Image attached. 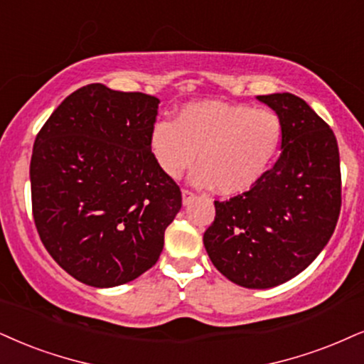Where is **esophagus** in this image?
I'll use <instances>...</instances> for the list:
<instances>
[{
	"label": "esophagus",
	"instance_id": "esophagus-1",
	"mask_svg": "<svg viewBox=\"0 0 364 364\" xmlns=\"http://www.w3.org/2000/svg\"><path fill=\"white\" fill-rule=\"evenodd\" d=\"M196 199V194L192 191H189V189H182V200H183V204H189L191 200H194Z\"/></svg>",
	"mask_w": 364,
	"mask_h": 364
}]
</instances>
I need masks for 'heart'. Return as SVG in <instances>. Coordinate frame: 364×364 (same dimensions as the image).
<instances>
[{
	"label": "heart",
	"mask_w": 364,
	"mask_h": 364,
	"mask_svg": "<svg viewBox=\"0 0 364 364\" xmlns=\"http://www.w3.org/2000/svg\"><path fill=\"white\" fill-rule=\"evenodd\" d=\"M282 133V121L270 109L199 101L182 106L173 121L156 119L148 143L167 177L178 178L197 159L191 177L196 186H216L219 194L236 196L263 177Z\"/></svg>",
	"instance_id": "1"
}]
</instances>
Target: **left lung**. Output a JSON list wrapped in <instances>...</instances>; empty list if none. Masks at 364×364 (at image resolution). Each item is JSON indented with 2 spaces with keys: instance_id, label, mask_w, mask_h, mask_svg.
<instances>
[{
  "instance_id": "8db88e82",
  "label": "left lung",
  "mask_w": 364,
  "mask_h": 364,
  "mask_svg": "<svg viewBox=\"0 0 364 364\" xmlns=\"http://www.w3.org/2000/svg\"><path fill=\"white\" fill-rule=\"evenodd\" d=\"M282 121V155L250 191L214 200L204 232L210 262L232 284L270 289L306 270L341 213L339 148L333 129L290 92L258 96Z\"/></svg>"
}]
</instances>
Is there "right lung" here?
<instances>
[{
  "label": "right lung",
  "mask_w": 364,
  "mask_h": 364,
  "mask_svg": "<svg viewBox=\"0 0 364 364\" xmlns=\"http://www.w3.org/2000/svg\"><path fill=\"white\" fill-rule=\"evenodd\" d=\"M159 100L89 84L45 121L30 161L31 213L50 257L75 280L116 287L150 270L182 208L151 155Z\"/></svg>",
  "instance_id": "obj_1"
}]
</instances>
